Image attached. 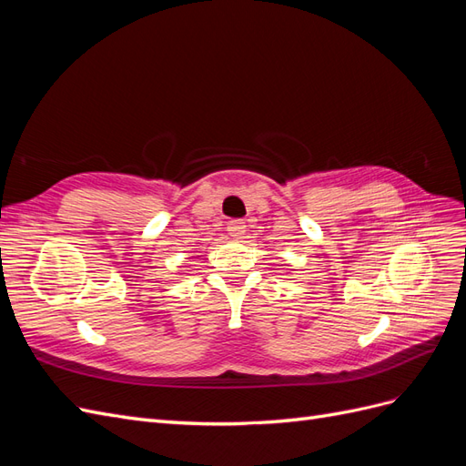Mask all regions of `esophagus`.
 <instances>
[{"instance_id": "esophagus-1", "label": "esophagus", "mask_w": 466, "mask_h": 466, "mask_svg": "<svg viewBox=\"0 0 466 466\" xmlns=\"http://www.w3.org/2000/svg\"><path fill=\"white\" fill-rule=\"evenodd\" d=\"M228 231H229V235H231V237L238 238V237H243V235H245V231H247V225H245V221H241V219H233V221H229V223H228Z\"/></svg>"}]
</instances>
